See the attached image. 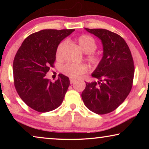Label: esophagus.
<instances>
[{"label": "esophagus", "mask_w": 149, "mask_h": 149, "mask_svg": "<svg viewBox=\"0 0 149 149\" xmlns=\"http://www.w3.org/2000/svg\"><path fill=\"white\" fill-rule=\"evenodd\" d=\"M70 84H74V83L75 81V79H70Z\"/></svg>", "instance_id": "obj_1"}]
</instances>
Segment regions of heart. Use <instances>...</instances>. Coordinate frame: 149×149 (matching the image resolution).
I'll return each mask as SVG.
<instances>
[{"label": "heart", "instance_id": "1", "mask_svg": "<svg viewBox=\"0 0 149 149\" xmlns=\"http://www.w3.org/2000/svg\"><path fill=\"white\" fill-rule=\"evenodd\" d=\"M75 41L79 49L85 53L87 54V59L93 65H97L100 62L98 55L93 53L97 49V45L95 39L88 35H81L75 38ZM65 45V42H60L57 47L56 56L60 59L62 56V50ZM62 72L65 75L72 78H77L82 76L87 72L88 68L84 64H67L62 67Z\"/></svg>", "mask_w": 149, "mask_h": 149}]
</instances>
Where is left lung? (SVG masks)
<instances>
[{
  "mask_svg": "<svg viewBox=\"0 0 149 149\" xmlns=\"http://www.w3.org/2000/svg\"><path fill=\"white\" fill-rule=\"evenodd\" d=\"M85 29L101 40L103 56L91 74L99 81L85 82L81 97L91 111L108 114L116 109L131 91L135 72L133 57L119 35L104 29Z\"/></svg>",
  "mask_w": 149,
  "mask_h": 149,
  "instance_id": "left-lung-1",
  "label": "left lung"
}]
</instances>
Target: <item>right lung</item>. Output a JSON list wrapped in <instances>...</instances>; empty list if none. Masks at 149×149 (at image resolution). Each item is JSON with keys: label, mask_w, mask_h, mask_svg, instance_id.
Segmentation results:
<instances>
[{"label": "right lung", "mask_w": 149, "mask_h": 149, "mask_svg": "<svg viewBox=\"0 0 149 149\" xmlns=\"http://www.w3.org/2000/svg\"><path fill=\"white\" fill-rule=\"evenodd\" d=\"M75 29H43L29 35L13 62L14 86L22 100L32 109L47 112L62 104L70 85L63 74L55 82L45 77L54 66L57 47Z\"/></svg>", "instance_id": "add662e5"}]
</instances>
